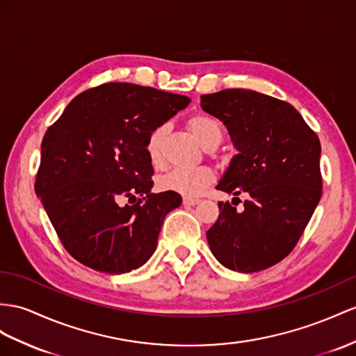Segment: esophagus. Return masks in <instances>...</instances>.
Masks as SVG:
<instances>
[{
    "mask_svg": "<svg viewBox=\"0 0 356 356\" xmlns=\"http://www.w3.org/2000/svg\"><path fill=\"white\" fill-rule=\"evenodd\" d=\"M200 203L198 198H194V197H185L184 198V204L185 206H195Z\"/></svg>",
    "mask_w": 356,
    "mask_h": 356,
    "instance_id": "34e87169",
    "label": "esophagus"
}]
</instances>
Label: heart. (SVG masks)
<instances>
[{"mask_svg": "<svg viewBox=\"0 0 356 356\" xmlns=\"http://www.w3.org/2000/svg\"><path fill=\"white\" fill-rule=\"evenodd\" d=\"M188 129L198 140L204 149L220 145L222 141V126L215 117L207 114H194L188 118ZM167 126L159 124L152 129L145 141V153L153 165H158L162 159V141L165 136ZM215 179L213 171L207 167L197 168H172L167 175L158 179L161 191H170L185 197H195L212 184Z\"/></svg>", "mask_w": 356, "mask_h": 356, "instance_id": "1", "label": "heart"}]
</instances>
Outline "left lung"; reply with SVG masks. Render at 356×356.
Returning <instances> with one entry per match:
<instances>
[{
    "instance_id": "left-lung-1",
    "label": "left lung",
    "mask_w": 356,
    "mask_h": 356,
    "mask_svg": "<svg viewBox=\"0 0 356 356\" xmlns=\"http://www.w3.org/2000/svg\"><path fill=\"white\" fill-rule=\"evenodd\" d=\"M202 108L224 123L238 150L216 189L248 197L242 211L218 203L209 247L232 270L268 269L295 248L321 202V141L290 104L252 90L203 95Z\"/></svg>"
}]
</instances>
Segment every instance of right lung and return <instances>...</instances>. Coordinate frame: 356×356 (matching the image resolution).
Wrapping results in <instances>:
<instances>
[{"mask_svg": "<svg viewBox=\"0 0 356 356\" xmlns=\"http://www.w3.org/2000/svg\"><path fill=\"white\" fill-rule=\"evenodd\" d=\"M189 100L108 83L78 95L44 134L35 194L75 260L120 275L152 257L163 218L181 198L170 191L150 193L145 141Z\"/></svg>", "mask_w": 356, "mask_h": 356, "instance_id": "obj_1", "label": "right lung"}]
</instances>
